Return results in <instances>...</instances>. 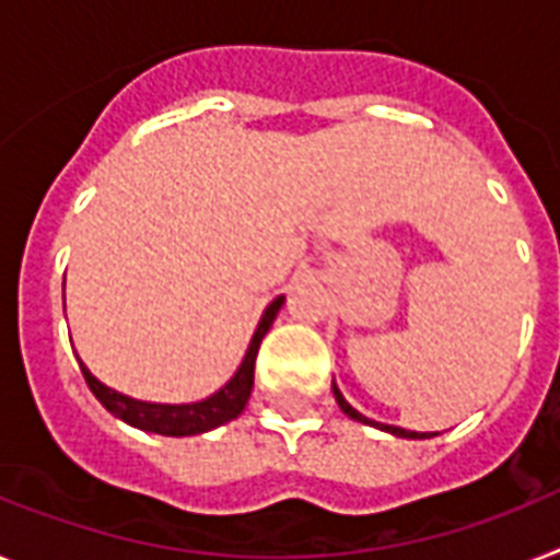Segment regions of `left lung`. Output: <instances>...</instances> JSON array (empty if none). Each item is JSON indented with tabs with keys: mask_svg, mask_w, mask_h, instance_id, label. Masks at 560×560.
<instances>
[{
	"mask_svg": "<svg viewBox=\"0 0 560 560\" xmlns=\"http://www.w3.org/2000/svg\"><path fill=\"white\" fill-rule=\"evenodd\" d=\"M334 397H336V402H339V408H342V411L348 413V417H351V420H357V422H365V425H376V429L390 431V434H397V438H411V440L434 438V434H422V431H406V429H399V425H383V422H374V420H368L365 413H359L357 408H353L351 402H348V399L342 397V390L336 388V383H334Z\"/></svg>",
	"mask_w": 560,
	"mask_h": 560,
	"instance_id": "8db88e82",
	"label": "left lung"
}]
</instances>
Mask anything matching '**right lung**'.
Segmentation results:
<instances>
[{
	"instance_id": "add662e5",
	"label": "right lung",
	"mask_w": 560,
	"mask_h": 560,
	"mask_svg": "<svg viewBox=\"0 0 560 560\" xmlns=\"http://www.w3.org/2000/svg\"><path fill=\"white\" fill-rule=\"evenodd\" d=\"M284 304V295L272 299L270 307L265 311L261 322H258L256 334L249 339V348L244 353V362L235 371V376L221 390H215L212 397L201 399V402H186V406H163V402H140V399H131L120 390H112L108 385H103L97 376H91L89 368L80 362V371H83L85 383H89L91 394L103 402L106 411H112L115 417H120L122 422H129L140 431H152V434H163V438H189V434H203V431H212L224 422L235 420L244 406H247L249 390H253V371H256V357L258 345L265 339V334L270 330L276 313L281 311Z\"/></svg>"
}]
</instances>
